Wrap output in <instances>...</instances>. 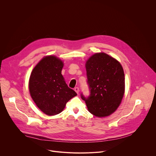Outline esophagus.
Here are the masks:
<instances>
[{
	"mask_svg": "<svg viewBox=\"0 0 156 156\" xmlns=\"http://www.w3.org/2000/svg\"><path fill=\"white\" fill-rule=\"evenodd\" d=\"M75 91L78 94H79V91H80V90H79V87H76L75 88Z\"/></svg>",
	"mask_w": 156,
	"mask_h": 156,
	"instance_id": "obj_1",
	"label": "esophagus"
}]
</instances>
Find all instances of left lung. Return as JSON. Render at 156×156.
<instances>
[{
	"instance_id": "obj_1",
	"label": "left lung",
	"mask_w": 156,
	"mask_h": 156,
	"mask_svg": "<svg viewBox=\"0 0 156 156\" xmlns=\"http://www.w3.org/2000/svg\"><path fill=\"white\" fill-rule=\"evenodd\" d=\"M91 95L81 98L88 111L98 117L112 114L122 102L125 94V75L120 63L115 58L98 52L85 63Z\"/></svg>"
}]
</instances>
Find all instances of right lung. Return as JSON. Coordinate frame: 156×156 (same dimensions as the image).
Here are the masks:
<instances>
[{"instance_id":"right-lung-1","label":"right lung","mask_w":156,"mask_h":156,"mask_svg":"<svg viewBox=\"0 0 156 156\" xmlns=\"http://www.w3.org/2000/svg\"><path fill=\"white\" fill-rule=\"evenodd\" d=\"M63 65V62L55 55H46L36 64L30 75V96L47 115L60 114L66 102L77 95L66 84L61 73Z\"/></svg>"}]
</instances>
